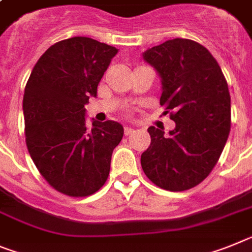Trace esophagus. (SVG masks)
Listing matches in <instances>:
<instances>
[{
	"mask_svg": "<svg viewBox=\"0 0 252 252\" xmlns=\"http://www.w3.org/2000/svg\"><path fill=\"white\" fill-rule=\"evenodd\" d=\"M124 131H125V135H131L135 130L132 127H128V126H126V127L124 128Z\"/></svg>",
	"mask_w": 252,
	"mask_h": 252,
	"instance_id": "34e87169",
	"label": "esophagus"
}]
</instances>
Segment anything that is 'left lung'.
<instances>
[{
	"label": "left lung",
	"instance_id": "1",
	"mask_svg": "<svg viewBox=\"0 0 252 252\" xmlns=\"http://www.w3.org/2000/svg\"><path fill=\"white\" fill-rule=\"evenodd\" d=\"M144 61L160 77V105L176 127L168 135L150 126V147L141 167L153 184L184 191L204 181L218 162L231 130V96L218 62L190 39L167 40L148 48Z\"/></svg>",
	"mask_w": 252,
	"mask_h": 252
}]
</instances>
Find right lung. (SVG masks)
Segmentation results:
<instances>
[{
    "label": "right lung",
    "mask_w": 252,
    "mask_h": 252,
    "mask_svg": "<svg viewBox=\"0 0 252 252\" xmlns=\"http://www.w3.org/2000/svg\"><path fill=\"white\" fill-rule=\"evenodd\" d=\"M118 49L87 36L49 47L34 66L23 99L29 154L52 188L88 196L105 184L113 149L124 136L116 121L87 126L85 104Z\"/></svg>",
    "instance_id": "1"
}]
</instances>
